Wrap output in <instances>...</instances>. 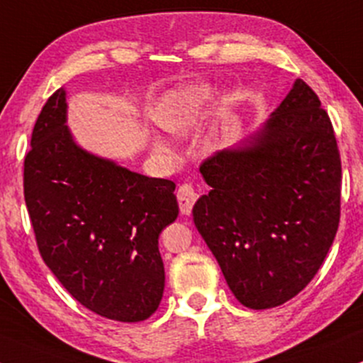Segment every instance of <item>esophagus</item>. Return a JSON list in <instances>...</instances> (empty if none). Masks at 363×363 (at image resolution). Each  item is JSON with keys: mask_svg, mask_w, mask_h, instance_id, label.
I'll return each mask as SVG.
<instances>
[{"mask_svg": "<svg viewBox=\"0 0 363 363\" xmlns=\"http://www.w3.org/2000/svg\"><path fill=\"white\" fill-rule=\"evenodd\" d=\"M177 197H178V203H180L182 214L189 216L190 213H192V207H194L195 201L199 199V194H197V190L190 185V183H183V185H180V189H178Z\"/></svg>", "mask_w": 363, "mask_h": 363, "instance_id": "1", "label": "esophagus"}]
</instances>
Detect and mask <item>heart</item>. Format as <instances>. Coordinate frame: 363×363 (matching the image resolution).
Wrapping results in <instances>:
<instances>
[{
    "label": "heart",
    "mask_w": 363,
    "mask_h": 363,
    "mask_svg": "<svg viewBox=\"0 0 363 363\" xmlns=\"http://www.w3.org/2000/svg\"><path fill=\"white\" fill-rule=\"evenodd\" d=\"M211 99L207 85H194L174 97L157 115V123L173 135H186L201 121L203 108ZM161 150H166L160 145Z\"/></svg>",
    "instance_id": "b5f03b06"
}]
</instances>
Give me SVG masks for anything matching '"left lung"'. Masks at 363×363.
Here are the masks:
<instances>
[{"label": "left lung", "mask_w": 363, "mask_h": 363, "mask_svg": "<svg viewBox=\"0 0 363 363\" xmlns=\"http://www.w3.org/2000/svg\"><path fill=\"white\" fill-rule=\"evenodd\" d=\"M194 223L240 303L283 305L323 266L340 225L341 160L317 94L296 79L257 133L207 157Z\"/></svg>", "instance_id": "1"}]
</instances>
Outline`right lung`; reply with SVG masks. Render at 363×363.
<instances>
[{
    "label": "right lung",
    "instance_id": "add662e5",
    "mask_svg": "<svg viewBox=\"0 0 363 363\" xmlns=\"http://www.w3.org/2000/svg\"><path fill=\"white\" fill-rule=\"evenodd\" d=\"M58 89L34 125L23 195L40 257L77 302L138 323L164 291L160 233L178 218L174 183L149 178L75 144Z\"/></svg>",
    "mask_w": 363,
    "mask_h": 363
}]
</instances>
